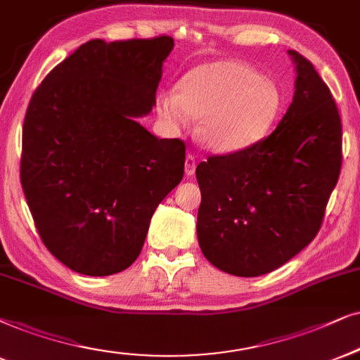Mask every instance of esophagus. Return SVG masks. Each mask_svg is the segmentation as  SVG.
<instances>
[{
	"label": "esophagus",
	"mask_w": 360,
	"mask_h": 360,
	"mask_svg": "<svg viewBox=\"0 0 360 360\" xmlns=\"http://www.w3.org/2000/svg\"><path fill=\"white\" fill-rule=\"evenodd\" d=\"M184 171H186V176H188V177H191V176L194 174V171H195V158L193 156V154H188V156H186Z\"/></svg>",
	"instance_id": "obj_1"
}]
</instances>
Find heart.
Masks as SVG:
<instances>
[{
    "instance_id": "heart-1",
    "label": "heart",
    "mask_w": 360,
    "mask_h": 360,
    "mask_svg": "<svg viewBox=\"0 0 360 360\" xmlns=\"http://www.w3.org/2000/svg\"><path fill=\"white\" fill-rule=\"evenodd\" d=\"M158 112L172 131L199 120L198 139L214 153H238L261 141L279 116L282 94L256 70L234 61L198 66L179 91L158 94Z\"/></svg>"
}]
</instances>
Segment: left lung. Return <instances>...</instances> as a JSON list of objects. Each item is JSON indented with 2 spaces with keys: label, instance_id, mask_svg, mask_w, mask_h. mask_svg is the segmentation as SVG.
I'll use <instances>...</instances> for the list:
<instances>
[{
  "label": "left lung",
  "instance_id": "obj_1",
  "mask_svg": "<svg viewBox=\"0 0 360 360\" xmlns=\"http://www.w3.org/2000/svg\"><path fill=\"white\" fill-rule=\"evenodd\" d=\"M288 54L297 75L295 91L274 133L195 167L199 248L227 274H267L301 252L319 233L339 179L338 106L311 63Z\"/></svg>",
  "mask_w": 360,
  "mask_h": 360
}]
</instances>
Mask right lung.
<instances>
[{
	"label": "right lung",
	"instance_id": "obj_1",
	"mask_svg": "<svg viewBox=\"0 0 360 360\" xmlns=\"http://www.w3.org/2000/svg\"><path fill=\"white\" fill-rule=\"evenodd\" d=\"M174 39H91L34 91L22 124L21 186L48 251L111 276L138 259L159 202L184 176L186 146L138 121L156 104Z\"/></svg>",
	"mask_w": 360,
	"mask_h": 360
}]
</instances>
